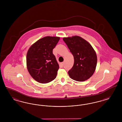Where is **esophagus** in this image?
I'll return each mask as SVG.
<instances>
[{
  "label": "esophagus",
  "mask_w": 122,
  "mask_h": 122,
  "mask_svg": "<svg viewBox=\"0 0 122 122\" xmlns=\"http://www.w3.org/2000/svg\"><path fill=\"white\" fill-rule=\"evenodd\" d=\"M60 65L61 66V67H64V62H62L60 64Z\"/></svg>",
  "instance_id": "esophagus-1"
}]
</instances>
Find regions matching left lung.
<instances>
[{
	"mask_svg": "<svg viewBox=\"0 0 122 122\" xmlns=\"http://www.w3.org/2000/svg\"><path fill=\"white\" fill-rule=\"evenodd\" d=\"M64 42L74 58L73 66L68 71L70 77L84 81L93 75L97 66V56L91 45L79 36L64 37Z\"/></svg>",
	"mask_w": 122,
	"mask_h": 122,
	"instance_id": "1",
	"label": "left lung"
}]
</instances>
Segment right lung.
<instances>
[{"label":"right lung","mask_w":122,"mask_h":122,"mask_svg":"<svg viewBox=\"0 0 122 122\" xmlns=\"http://www.w3.org/2000/svg\"><path fill=\"white\" fill-rule=\"evenodd\" d=\"M59 39V37L46 36L29 48L26 55L27 68L35 81L45 84L56 78L59 65L52 50Z\"/></svg>","instance_id":"obj_1"}]
</instances>
